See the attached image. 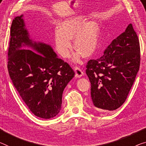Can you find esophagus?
Returning a JSON list of instances; mask_svg holds the SVG:
<instances>
[{"label":"esophagus","instance_id":"esophagus-1","mask_svg":"<svg viewBox=\"0 0 146 146\" xmlns=\"http://www.w3.org/2000/svg\"><path fill=\"white\" fill-rule=\"evenodd\" d=\"M74 71L76 73V78H80L84 74V72L82 70V68L79 66H75L74 67Z\"/></svg>","mask_w":146,"mask_h":146}]
</instances>
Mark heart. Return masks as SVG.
Listing matches in <instances>:
<instances>
[{"instance_id":"b5f03b06","label":"heart","mask_w":146,"mask_h":146,"mask_svg":"<svg viewBox=\"0 0 146 146\" xmlns=\"http://www.w3.org/2000/svg\"><path fill=\"white\" fill-rule=\"evenodd\" d=\"M74 38V46L79 51L74 56L78 61L82 54L85 57L93 55L97 49L99 39V26L95 21L86 23L84 17L74 16L64 19L55 31L54 42L55 50L62 57H68L72 48V38Z\"/></svg>"}]
</instances>
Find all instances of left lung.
<instances>
[{
	"label": "left lung",
	"mask_w": 146,
	"mask_h": 146,
	"mask_svg": "<svg viewBox=\"0 0 146 146\" xmlns=\"http://www.w3.org/2000/svg\"><path fill=\"white\" fill-rule=\"evenodd\" d=\"M140 48L133 25L107 47L101 57L89 60L86 74L95 108L115 110L126 100L140 68Z\"/></svg>",
	"instance_id": "1"
}]
</instances>
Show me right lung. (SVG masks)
<instances>
[{
    "instance_id": "1",
    "label": "right lung",
    "mask_w": 146,
    "mask_h": 146,
    "mask_svg": "<svg viewBox=\"0 0 146 146\" xmlns=\"http://www.w3.org/2000/svg\"><path fill=\"white\" fill-rule=\"evenodd\" d=\"M22 17H15L11 25L9 75L33 114L52 118L59 113L62 93L75 73L67 62L57 57L51 46L29 38Z\"/></svg>"
}]
</instances>
